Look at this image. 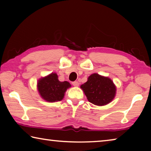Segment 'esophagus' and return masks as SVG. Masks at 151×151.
Here are the masks:
<instances>
[{"label":"esophagus","instance_id":"1","mask_svg":"<svg viewBox=\"0 0 151 151\" xmlns=\"http://www.w3.org/2000/svg\"><path fill=\"white\" fill-rule=\"evenodd\" d=\"M73 85L75 86H79V83L78 81H74L72 83Z\"/></svg>","mask_w":151,"mask_h":151}]
</instances>
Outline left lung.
Listing matches in <instances>:
<instances>
[{
	"instance_id": "8db88e82",
	"label": "left lung",
	"mask_w": 151,
	"mask_h": 151,
	"mask_svg": "<svg viewBox=\"0 0 151 151\" xmlns=\"http://www.w3.org/2000/svg\"><path fill=\"white\" fill-rule=\"evenodd\" d=\"M88 101L95 105L103 106L112 101L116 94L113 82L108 77L94 73L81 86Z\"/></svg>"
}]
</instances>
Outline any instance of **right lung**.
<instances>
[{"mask_svg": "<svg viewBox=\"0 0 151 151\" xmlns=\"http://www.w3.org/2000/svg\"><path fill=\"white\" fill-rule=\"evenodd\" d=\"M70 84L67 81L60 82L56 73H51L38 82L37 87L40 96L48 102H57L62 100L65 93Z\"/></svg>", "mask_w": 151, "mask_h": 151, "instance_id": "1", "label": "right lung"}]
</instances>
